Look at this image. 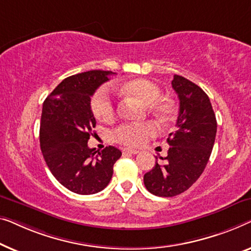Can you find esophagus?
I'll list each match as a JSON object with an SVG mask.
<instances>
[{
	"label": "esophagus",
	"mask_w": 251,
	"mask_h": 251,
	"mask_svg": "<svg viewBox=\"0 0 251 251\" xmlns=\"http://www.w3.org/2000/svg\"><path fill=\"white\" fill-rule=\"evenodd\" d=\"M124 152H127V153H133V154H137L140 153V150H136V149H132V148H125Z\"/></svg>",
	"instance_id": "obj_1"
}]
</instances>
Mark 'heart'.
<instances>
[{"instance_id": "1", "label": "heart", "mask_w": 251, "mask_h": 251, "mask_svg": "<svg viewBox=\"0 0 251 251\" xmlns=\"http://www.w3.org/2000/svg\"><path fill=\"white\" fill-rule=\"evenodd\" d=\"M123 93L134 97L148 105V110L158 121L165 123L174 117L175 107L169 101H157L160 98V87L152 80L147 78H136L125 83L121 87ZM91 108L95 117L102 122H110L116 115V104L114 97L108 86H102L95 92L91 101ZM157 134V127L153 123H140V124H123L112 133L116 142L127 147H140L147 140Z\"/></svg>"}]
</instances>
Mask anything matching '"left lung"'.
I'll return each instance as SVG.
<instances>
[{"label":"left lung","mask_w":251,"mask_h":251,"mask_svg":"<svg viewBox=\"0 0 251 251\" xmlns=\"http://www.w3.org/2000/svg\"><path fill=\"white\" fill-rule=\"evenodd\" d=\"M172 86L179 99L176 129L169 134L167 157L144 174L148 191L158 197L181 195L206 168L216 137L217 122L208 95L197 84L174 75Z\"/></svg>","instance_id":"1"}]
</instances>
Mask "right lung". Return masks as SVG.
Masks as SVG:
<instances>
[{
  "instance_id": "obj_1",
  "label": "right lung",
  "mask_w": 251,
  "mask_h": 251,
  "mask_svg": "<svg viewBox=\"0 0 251 251\" xmlns=\"http://www.w3.org/2000/svg\"><path fill=\"white\" fill-rule=\"evenodd\" d=\"M116 73L90 70L63 79L45 99L40 143L49 169L60 184L77 195H94L109 184L122 156L115 147L90 149L95 118L91 97Z\"/></svg>"
}]
</instances>
